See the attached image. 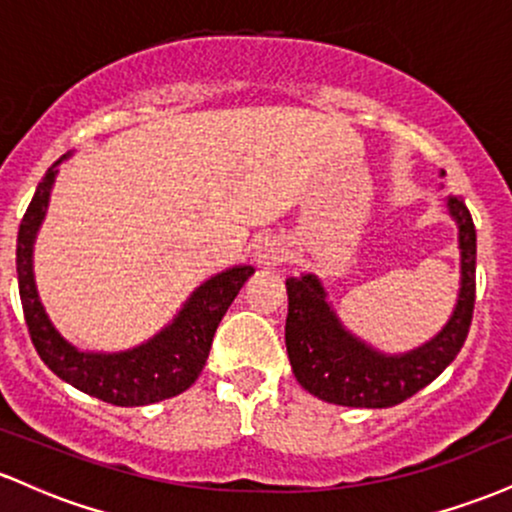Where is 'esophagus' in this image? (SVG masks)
Masks as SVG:
<instances>
[{"label": "esophagus", "mask_w": 512, "mask_h": 512, "mask_svg": "<svg viewBox=\"0 0 512 512\" xmlns=\"http://www.w3.org/2000/svg\"><path fill=\"white\" fill-rule=\"evenodd\" d=\"M286 260V250L281 245V240L276 238H264L257 243L255 248V262L262 264V267H276Z\"/></svg>", "instance_id": "1"}]
</instances>
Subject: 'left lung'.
Here are the masks:
<instances>
[{"instance_id":"8db88e82","label":"left lung","mask_w":512,"mask_h":512,"mask_svg":"<svg viewBox=\"0 0 512 512\" xmlns=\"http://www.w3.org/2000/svg\"><path fill=\"white\" fill-rule=\"evenodd\" d=\"M460 228L462 289L455 315L433 342L404 356H383L344 332L313 274L286 279V351L293 375L310 395L342 407H395L438 378L460 354L477 298V231L460 197L448 199Z\"/></svg>"}]
</instances>
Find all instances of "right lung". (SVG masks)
Instances as JSON below:
<instances>
[{
	"mask_svg": "<svg viewBox=\"0 0 512 512\" xmlns=\"http://www.w3.org/2000/svg\"><path fill=\"white\" fill-rule=\"evenodd\" d=\"M57 163H52L35 190L16 240V272H19L23 317L35 351L52 373L60 375L76 390L115 407H142L180 395L202 373L221 317L226 315L228 305L243 289L245 281L255 274V269L233 267L211 276L192 293L173 325L137 349L122 354H84L74 349L50 325L33 281V240L48 209Z\"/></svg>",
	"mask_w": 512,
	"mask_h": 512,
	"instance_id": "1",
	"label": "right lung"
}]
</instances>
